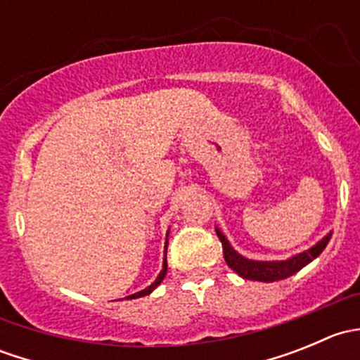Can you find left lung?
Here are the masks:
<instances>
[{"label": "left lung", "mask_w": 360, "mask_h": 360, "mask_svg": "<svg viewBox=\"0 0 360 360\" xmlns=\"http://www.w3.org/2000/svg\"><path fill=\"white\" fill-rule=\"evenodd\" d=\"M216 233L217 237H219L221 244H223L224 261H226V264L235 271V274L240 275L242 278H248V281L275 282V281H282V278L291 277V275L296 274V271H300L301 268L307 266L308 263H311L315 257L321 256V252L326 249L328 242L331 240L333 231H329L324 238H321V240H319L315 245H311L310 249L303 250V252L282 261L249 259V257L242 256V254H238L237 250L231 248V244L228 242V238L224 237V233L219 230V228H216Z\"/></svg>", "instance_id": "left-lung-1"}]
</instances>
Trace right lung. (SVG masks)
I'll return each instance as SVG.
<instances>
[{
  "instance_id": "right-lung-1",
  "label": "right lung",
  "mask_w": 360,
  "mask_h": 360,
  "mask_svg": "<svg viewBox=\"0 0 360 360\" xmlns=\"http://www.w3.org/2000/svg\"><path fill=\"white\" fill-rule=\"evenodd\" d=\"M167 235H169V231H167ZM167 244H169V240H165V257H163V266H162V271L158 274V277L155 278V282L151 285H148L146 289H143V291L136 292V294H130V296H127L125 300H136V297H143V296H148V294H151L155 291V289L158 288L160 284H162V281L165 278L167 275Z\"/></svg>"
}]
</instances>
